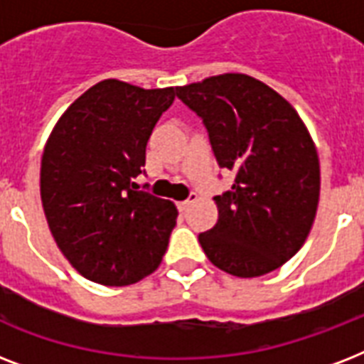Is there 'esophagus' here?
<instances>
[{"label":"esophagus","mask_w":364,"mask_h":364,"mask_svg":"<svg viewBox=\"0 0 364 364\" xmlns=\"http://www.w3.org/2000/svg\"><path fill=\"white\" fill-rule=\"evenodd\" d=\"M196 200H198V194L193 193V194H191V196H188L187 200H183V202H177V208H179V211H187L188 208H191V205H193L194 202H196Z\"/></svg>","instance_id":"1"}]
</instances>
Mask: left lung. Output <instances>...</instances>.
I'll return each mask as SVG.
<instances>
[{
  "mask_svg": "<svg viewBox=\"0 0 364 364\" xmlns=\"http://www.w3.org/2000/svg\"><path fill=\"white\" fill-rule=\"evenodd\" d=\"M176 94L204 121L219 166L236 173L213 198L219 219L198 236L204 253L236 277L276 270L304 245L317 213L321 171L310 132L287 100L243 73Z\"/></svg>",
  "mask_w": 364,
  "mask_h": 364,
  "instance_id": "8db88e82",
  "label": "left lung"
}]
</instances>
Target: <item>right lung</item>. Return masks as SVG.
<instances>
[{"mask_svg":"<svg viewBox=\"0 0 364 364\" xmlns=\"http://www.w3.org/2000/svg\"><path fill=\"white\" fill-rule=\"evenodd\" d=\"M176 88L105 79L79 96L50 132L41 202L54 242L90 282L122 287L153 274L176 227L173 202L134 191L154 124Z\"/></svg>","mask_w":364,"mask_h":364,"instance_id":"1","label":"right lung"}]
</instances>
